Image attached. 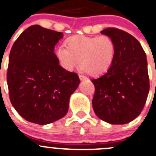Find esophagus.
<instances>
[{"instance_id": "1", "label": "esophagus", "mask_w": 156, "mask_h": 156, "mask_svg": "<svg viewBox=\"0 0 156 156\" xmlns=\"http://www.w3.org/2000/svg\"><path fill=\"white\" fill-rule=\"evenodd\" d=\"M79 77H80V80H82V81H83V80H88V78L86 77V76H85L84 75H81V74H80V75H79Z\"/></svg>"}]
</instances>
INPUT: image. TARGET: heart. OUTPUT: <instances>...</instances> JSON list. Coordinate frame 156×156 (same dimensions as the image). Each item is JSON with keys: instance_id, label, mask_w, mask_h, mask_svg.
Instances as JSON below:
<instances>
[{"instance_id": "heart-1", "label": "heart", "mask_w": 156, "mask_h": 156, "mask_svg": "<svg viewBox=\"0 0 156 156\" xmlns=\"http://www.w3.org/2000/svg\"><path fill=\"white\" fill-rule=\"evenodd\" d=\"M67 46L61 44L56 50L61 67L72 70L80 64L92 76L102 74L111 66L115 55V44L107 35H75L69 38Z\"/></svg>"}]
</instances>
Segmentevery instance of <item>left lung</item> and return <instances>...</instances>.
Returning a JSON list of instances; mask_svg holds the SVG:
<instances>
[{
    "label": "left lung",
    "instance_id": "left-lung-1",
    "mask_svg": "<svg viewBox=\"0 0 156 156\" xmlns=\"http://www.w3.org/2000/svg\"><path fill=\"white\" fill-rule=\"evenodd\" d=\"M101 33L112 38L115 50L108 70L92 80V107L105 122L127 124L140 115L149 94L146 53L136 38L121 29L107 28Z\"/></svg>",
    "mask_w": 156,
    "mask_h": 156
}]
</instances>
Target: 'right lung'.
<instances>
[{"label":"right lung","mask_w":156,"mask_h":156,"mask_svg":"<svg viewBox=\"0 0 156 156\" xmlns=\"http://www.w3.org/2000/svg\"><path fill=\"white\" fill-rule=\"evenodd\" d=\"M62 32L38 25L29 26L13 43L7 81L11 104L22 118L44 125L67 113L80 78L59 65L55 46Z\"/></svg>","instance_id":"obj_1"}]
</instances>
